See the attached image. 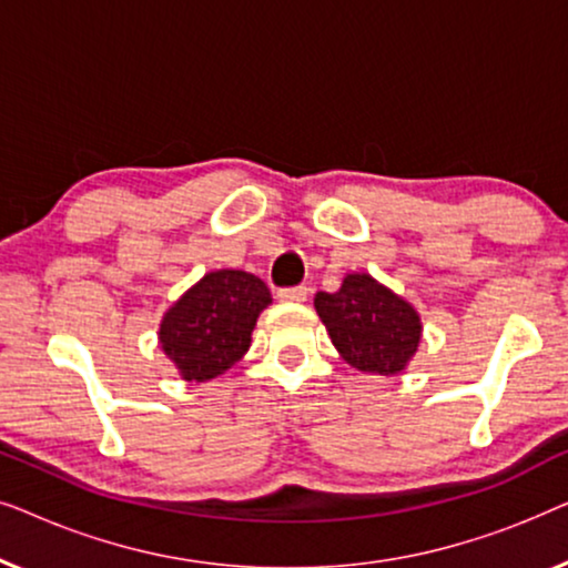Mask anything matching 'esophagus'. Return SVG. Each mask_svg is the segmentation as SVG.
<instances>
[{
    "label": "esophagus",
    "instance_id": "esophagus-1",
    "mask_svg": "<svg viewBox=\"0 0 568 568\" xmlns=\"http://www.w3.org/2000/svg\"><path fill=\"white\" fill-rule=\"evenodd\" d=\"M276 297L282 302H305L307 300V286H286V290H278Z\"/></svg>",
    "mask_w": 568,
    "mask_h": 568
}]
</instances>
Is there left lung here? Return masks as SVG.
Segmentation results:
<instances>
[{"mask_svg": "<svg viewBox=\"0 0 568 568\" xmlns=\"http://www.w3.org/2000/svg\"><path fill=\"white\" fill-rule=\"evenodd\" d=\"M315 310L346 364L367 375H398L422 341V317L369 274H348L338 292H317Z\"/></svg>", "mask_w": 568, "mask_h": 568, "instance_id": "obj_1", "label": "left lung"}]
</instances>
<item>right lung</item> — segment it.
I'll list each match as a JSON object with an SVG mask.
<instances>
[{
	"label": "right lung",
	"mask_w": 568,
	"mask_h": 568,
	"mask_svg": "<svg viewBox=\"0 0 568 568\" xmlns=\"http://www.w3.org/2000/svg\"><path fill=\"white\" fill-rule=\"evenodd\" d=\"M271 305L268 286L247 271H212L193 284L160 323V346L185 383H206L251 348L258 315Z\"/></svg>",
	"instance_id": "add662e5"
}]
</instances>
